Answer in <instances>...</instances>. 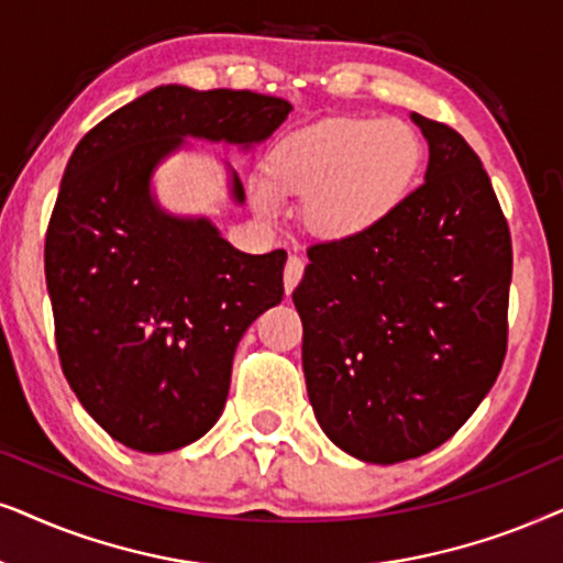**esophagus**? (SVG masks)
I'll use <instances>...</instances> for the list:
<instances>
[{
    "mask_svg": "<svg viewBox=\"0 0 563 563\" xmlns=\"http://www.w3.org/2000/svg\"><path fill=\"white\" fill-rule=\"evenodd\" d=\"M303 277V260L301 257H290L286 262V273H283V286H286V294H294V288L301 283Z\"/></svg>",
    "mask_w": 563,
    "mask_h": 563,
    "instance_id": "1",
    "label": "esophagus"
}]
</instances>
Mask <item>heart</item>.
<instances>
[{"label":"heart","mask_w":563,"mask_h":563,"mask_svg":"<svg viewBox=\"0 0 563 563\" xmlns=\"http://www.w3.org/2000/svg\"><path fill=\"white\" fill-rule=\"evenodd\" d=\"M424 148L396 118H329L283 136L246 195L254 211L277 219L286 195L303 198V221L324 239L365 234L394 211L417 177Z\"/></svg>","instance_id":"heart-1"}]
</instances>
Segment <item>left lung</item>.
I'll return each mask as SVG.
<instances>
[{
    "label": "left lung",
    "instance_id": "1",
    "mask_svg": "<svg viewBox=\"0 0 563 563\" xmlns=\"http://www.w3.org/2000/svg\"><path fill=\"white\" fill-rule=\"evenodd\" d=\"M411 120L424 183L365 234L313 244L294 290L317 422L380 466L451 440L507 352L512 242L489 175L451 125Z\"/></svg>",
    "mask_w": 563,
    "mask_h": 563
}]
</instances>
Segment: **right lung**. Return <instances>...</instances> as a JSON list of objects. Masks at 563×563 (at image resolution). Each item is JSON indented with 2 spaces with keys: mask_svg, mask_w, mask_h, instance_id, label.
<instances>
[{
  "mask_svg": "<svg viewBox=\"0 0 563 563\" xmlns=\"http://www.w3.org/2000/svg\"><path fill=\"white\" fill-rule=\"evenodd\" d=\"M290 110L250 89L162 85L97 123L66 164L46 234L58 360L89 417L133 451H177L219 422L236 344L283 301L288 260L164 211L154 172L185 139L250 152ZM229 192L244 203L231 167Z\"/></svg>",
  "mask_w": 563,
  "mask_h": 563,
  "instance_id": "add662e5",
  "label": "right lung"
}]
</instances>
